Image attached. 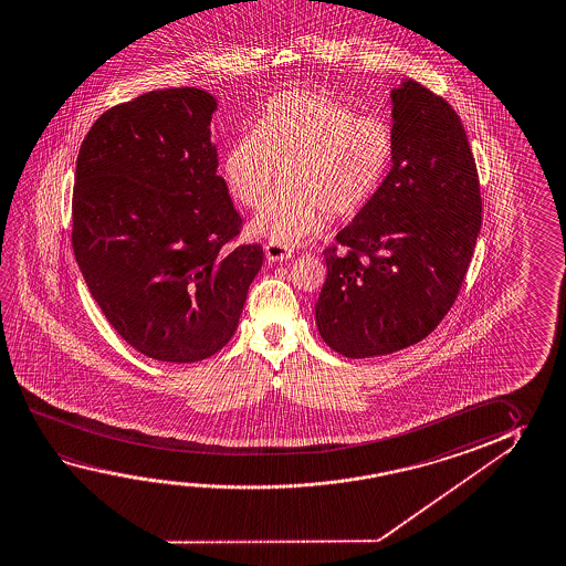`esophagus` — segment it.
<instances>
[{
	"label": "esophagus",
	"mask_w": 566,
	"mask_h": 566,
	"mask_svg": "<svg viewBox=\"0 0 566 566\" xmlns=\"http://www.w3.org/2000/svg\"><path fill=\"white\" fill-rule=\"evenodd\" d=\"M264 254H266V259H269L270 262H279V260L290 259L292 251H290L287 247L276 244V242H269V244L264 247Z\"/></svg>",
	"instance_id": "esophagus-1"
}]
</instances>
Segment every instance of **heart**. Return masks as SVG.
<instances>
[{
	"label": "heart",
	"mask_w": 566,
	"mask_h": 566,
	"mask_svg": "<svg viewBox=\"0 0 566 566\" xmlns=\"http://www.w3.org/2000/svg\"><path fill=\"white\" fill-rule=\"evenodd\" d=\"M392 158L385 120L355 114L327 94H276L252 130L232 139L224 186L244 209H259L280 176L286 184L252 221V232L294 247L324 229L327 213L352 214L377 193Z\"/></svg>",
	"instance_id": "obj_1"
}]
</instances>
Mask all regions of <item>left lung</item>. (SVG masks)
<instances>
[{"instance_id":"8db88e82","label":"left lung","mask_w":566,"mask_h":566,"mask_svg":"<svg viewBox=\"0 0 566 566\" xmlns=\"http://www.w3.org/2000/svg\"><path fill=\"white\" fill-rule=\"evenodd\" d=\"M390 98L392 167L325 249L315 302L322 339L352 359L400 352L434 332L482 227L475 159L454 108L412 78Z\"/></svg>"}]
</instances>
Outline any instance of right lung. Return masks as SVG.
I'll list each match as a JSON object with an SVG mask.
<instances>
[{"label":"right lung","instance_id":"right-lung-1","mask_svg":"<svg viewBox=\"0 0 566 566\" xmlns=\"http://www.w3.org/2000/svg\"><path fill=\"white\" fill-rule=\"evenodd\" d=\"M214 111L193 86L142 94L104 112L76 158V264L122 339L158 361L221 352L264 259L232 244L242 219L217 176Z\"/></svg>","mask_w":566,"mask_h":566}]
</instances>
